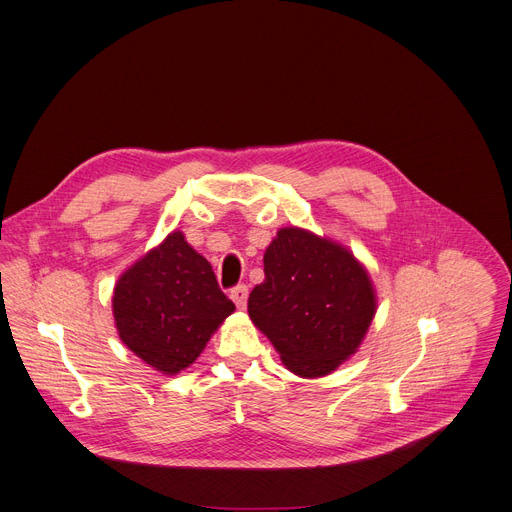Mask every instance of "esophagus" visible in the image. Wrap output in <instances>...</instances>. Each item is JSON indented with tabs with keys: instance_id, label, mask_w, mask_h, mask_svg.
Listing matches in <instances>:
<instances>
[{
	"instance_id": "obj_1",
	"label": "esophagus",
	"mask_w": 512,
	"mask_h": 512,
	"mask_svg": "<svg viewBox=\"0 0 512 512\" xmlns=\"http://www.w3.org/2000/svg\"><path fill=\"white\" fill-rule=\"evenodd\" d=\"M229 297L233 299V303H235V305H238L240 309H244V305H246V301H248V287H246V285L233 287V289H231V293H229Z\"/></svg>"
}]
</instances>
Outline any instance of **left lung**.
<instances>
[{"mask_svg": "<svg viewBox=\"0 0 512 512\" xmlns=\"http://www.w3.org/2000/svg\"><path fill=\"white\" fill-rule=\"evenodd\" d=\"M369 270L346 246L283 227L264 252V281L248 299L254 326L299 377H324L359 350L375 318Z\"/></svg>", "mask_w": 512, "mask_h": 512, "instance_id": "8db88e82", "label": "left lung"}]
</instances>
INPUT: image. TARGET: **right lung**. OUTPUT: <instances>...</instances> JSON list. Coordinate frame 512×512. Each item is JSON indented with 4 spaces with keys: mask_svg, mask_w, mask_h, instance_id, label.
Returning <instances> with one entry per match:
<instances>
[{
    "mask_svg": "<svg viewBox=\"0 0 512 512\" xmlns=\"http://www.w3.org/2000/svg\"><path fill=\"white\" fill-rule=\"evenodd\" d=\"M233 311L211 264L182 231L168 233L160 246L131 264L112 293L119 338L164 375H176L199 359Z\"/></svg>",
    "mask_w": 512,
    "mask_h": 512,
    "instance_id": "1",
    "label": "right lung"
}]
</instances>
